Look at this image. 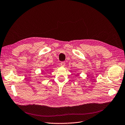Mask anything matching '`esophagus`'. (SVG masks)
Masks as SVG:
<instances>
[{"label": "esophagus", "instance_id": "obj_1", "mask_svg": "<svg viewBox=\"0 0 125 125\" xmlns=\"http://www.w3.org/2000/svg\"><path fill=\"white\" fill-rule=\"evenodd\" d=\"M60 65L62 66H64L65 65V62H61L60 63Z\"/></svg>", "mask_w": 125, "mask_h": 125}]
</instances>
